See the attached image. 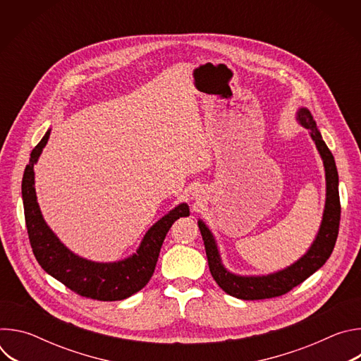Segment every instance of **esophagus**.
Segmentation results:
<instances>
[{
  "label": "esophagus",
  "mask_w": 361,
  "mask_h": 361,
  "mask_svg": "<svg viewBox=\"0 0 361 361\" xmlns=\"http://www.w3.org/2000/svg\"><path fill=\"white\" fill-rule=\"evenodd\" d=\"M192 197H194L195 200H201V198L204 197V190H202V188H195V190L192 191Z\"/></svg>",
  "instance_id": "obj_1"
}]
</instances>
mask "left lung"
<instances>
[{
	"instance_id": "left-lung-1",
	"label": "left lung",
	"mask_w": 361,
	"mask_h": 361,
	"mask_svg": "<svg viewBox=\"0 0 361 361\" xmlns=\"http://www.w3.org/2000/svg\"><path fill=\"white\" fill-rule=\"evenodd\" d=\"M298 123L310 130V135L316 142V147L323 159L326 169V207L323 221L316 240L298 262L290 267L267 274V276H237L230 273L221 263V257L216 244V240L201 220H198V228L204 240L205 254H207L209 267L216 283L230 295L241 300H264L283 295L301 284L313 273H316L329 260L336 245L340 226V195H338V173L331 151L323 141V137L313 120L312 113L307 109H300L297 113Z\"/></svg>"
}]
</instances>
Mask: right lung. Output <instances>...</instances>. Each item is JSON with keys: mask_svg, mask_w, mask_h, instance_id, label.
<instances>
[{"mask_svg": "<svg viewBox=\"0 0 361 361\" xmlns=\"http://www.w3.org/2000/svg\"><path fill=\"white\" fill-rule=\"evenodd\" d=\"M49 137V130L31 151L23 177V202L30 244L38 264L71 291L92 300L117 301L140 291L156 269L164 238L180 217L190 216L185 202L177 205L144 235L135 254L116 263H94L70 251L49 230L39 212L34 188V164Z\"/></svg>", "mask_w": 361, "mask_h": 361, "instance_id": "add662e5", "label": "right lung"}]
</instances>
